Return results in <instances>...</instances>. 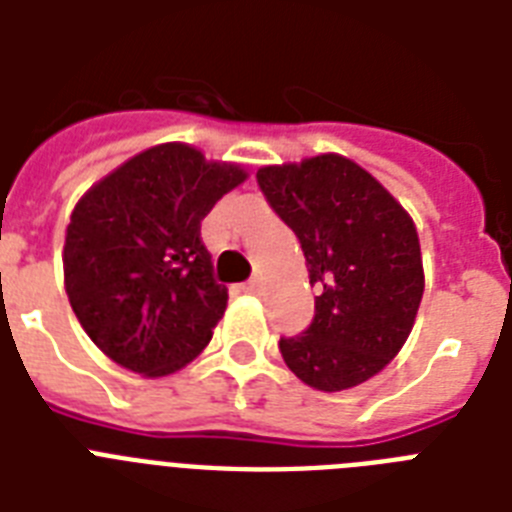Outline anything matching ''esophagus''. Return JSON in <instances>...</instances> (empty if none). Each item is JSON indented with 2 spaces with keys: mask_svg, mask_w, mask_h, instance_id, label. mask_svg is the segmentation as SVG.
Listing matches in <instances>:
<instances>
[{
  "mask_svg": "<svg viewBox=\"0 0 512 512\" xmlns=\"http://www.w3.org/2000/svg\"><path fill=\"white\" fill-rule=\"evenodd\" d=\"M257 289H260V281L257 279L247 281V284H241V292H247V295H255Z\"/></svg>",
  "mask_w": 512,
  "mask_h": 512,
  "instance_id": "34e87169",
  "label": "esophagus"
}]
</instances>
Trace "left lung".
Masks as SVG:
<instances>
[{
  "instance_id": "8db88e82",
  "label": "left lung",
  "mask_w": 512,
  "mask_h": 512,
  "mask_svg": "<svg viewBox=\"0 0 512 512\" xmlns=\"http://www.w3.org/2000/svg\"><path fill=\"white\" fill-rule=\"evenodd\" d=\"M273 212L295 231L311 287L321 289L303 335L281 337L292 372L316 390H348L396 358L420 308V239L412 217L345 156L257 170Z\"/></svg>"
}]
</instances>
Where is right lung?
I'll use <instances>...</instances> for the list:
<instances>
[{
  "mask_svg": "<svg viewBox=\"0 0 512 512\" xmlns=\"http://www.w3.org/2000/svg\"><path fill=\"white\" fill-rule=\"evenodd\" d=\"M247 180L185 143L132 156L71 212L63 276L76 319L108 358L143 377L183 369L212 340L228 289L215 281L201 220Z\"/></svg>",
  "mask_w": 512,
  "mask_h": 512,
  "instance_id": "right-lung-1",
  "label": "right lung"
}]
</instances>
